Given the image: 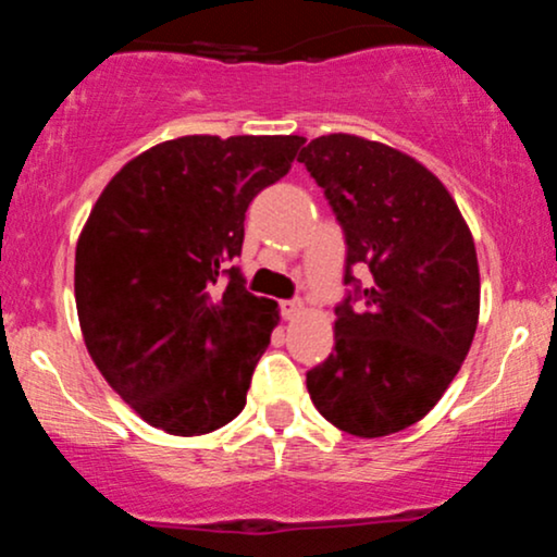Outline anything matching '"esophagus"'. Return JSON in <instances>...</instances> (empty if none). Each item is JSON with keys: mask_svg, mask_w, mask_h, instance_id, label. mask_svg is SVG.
<instances>
[{"mask_svg": "<svg viewBox=\"0 0 557 557\" xmlns=\"http://www.w3.org/2000/svg\"><path fill=\"white\" fill-rule=\"evenodd\" d=\"M280 311H283L285 320H296L301 314V301H283L280 304Z\"/></svg>", "mask_w": 557, "mask_h": 557, "instance_id": "esophagus-1", "label": "esophagus"}]
</instances>
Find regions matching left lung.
<instances>
[{
	"instance_id": "1",
	"label": "left lung",
	"mask_w": 557,
	"mask_h": 557,
	"mask_svg": "<svg viewBox=\"0 0 557 557\" xmlns=\"http://www.w3.org/2000/svg\"><path fill=\"white\" fill-rule=\"evenodd\" d=\"M346 237L348 293L335 348L307 372L320 414L377 438L431 412L455 381L479 325L473 235L447 187L383 143L327 134L298 156ZM369 272V283L352 269Z\"/></svg>"
}]
</instances>
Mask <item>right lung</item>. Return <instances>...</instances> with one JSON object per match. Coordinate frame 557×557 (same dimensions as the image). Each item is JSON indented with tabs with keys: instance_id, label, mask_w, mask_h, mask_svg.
<instances>
[{
	"instance_id": "add662e5",
	"label": "right lung",
	"mask_w": 557,
	"mask_h": 557,
	"mask_svg": "<svg viewBox=\"0 0 557 557\" xmlns=\"http://www.w3.org/2000/svg\"><path fill=\"white\" fill-rule=\"evenodd\" d=\"M304 137L169 139L126 163L76 246V309L91 362L150 425L200 436L246 407L277 304L246 290V211Z\"/></svg>"
}]
</instances>
